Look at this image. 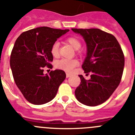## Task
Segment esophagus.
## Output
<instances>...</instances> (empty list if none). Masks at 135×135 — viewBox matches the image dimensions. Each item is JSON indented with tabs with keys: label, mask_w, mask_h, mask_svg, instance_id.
<instances>
[{
	"label": "esophagus",
	"mask_w": 135,
	"mask_h": 135,
	"mask_svg": "<svg viewBox=\"0 0 135 135\" xmlns=\"http://www.w3.org/2000/svg\"><path fill=\"white\" fill-rule=\"evenodd\" d=\"M72 76V75H70V74H69V73H66V78H69V77H70V76Z\"/></svg>",
	"instance_id": "1"
}]
</instances>
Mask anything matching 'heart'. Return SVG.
Returning a JSON list of instances; mask_svg holds the SVG:
<instances>
[{"mask_svg": "<svg viewBox=\"0 0 135 135\" xmlns=\"http://www.w3.org/2000/svg\"><path fill=\"white\" fill-rule=\"evenodd\" d=\"M68 43L73 47L75 50H79L81 47V43L79 39L75 37H69L66 39ZM59 46L60 44L59 42H55L51 47V54L54 57H57L59 54ZM79 62L76 59H62L56 61L55 66L57 69H61L66 72H72L76 66H78Z\"/></svg>", "mask_w": 135, "mask_h": 135, "instance_id": "obj_1", "label": "heart"}]
</instances>
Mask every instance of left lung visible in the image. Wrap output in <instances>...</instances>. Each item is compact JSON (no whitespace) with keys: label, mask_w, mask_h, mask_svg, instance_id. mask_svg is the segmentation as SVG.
I'll list each match as a JSON object with an SVG mask.
<instances>
[{"label":"left lung","mask_w":135,"mask_h":135,"mask_svg":"<svg viewBox=\"0 0 135 135\" xmlns=\"http://www.w3.org/2000/svg\"><path fill=\"white\" fill-rule=\"evenodd\" d=\"M71 30L84 39L87 55L82 68L85 73H91L89 80L79 75L81 83L75 96L81 104L96 106L108 99L120 83L124 66L123 52L114 36L99 29Z\"/></svg>","instance_id":"1"}]
</instances>
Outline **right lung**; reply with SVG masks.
<instances>
[{
  "label": "right lung",
  "instance_id": "right-lung-1",
  "mask_svg": "<svg viewBox=\"0 0 135 135\" xmlns=\"http://www.w3.org/2000/svg\"><path fill=\"white\" fill-rule=\"evenodd\" d=\"M69 30L40 27L22 33L15 41L10 58L13 78L19 90L31 104L42 105L55 98L66 78L62 70L44 74V68H52V45Z\"/></svg>",
  "mask_w": 135,
  "mask_h": 135
}]
</instances>
